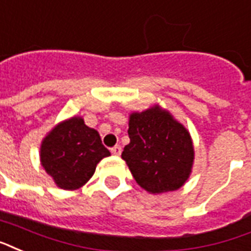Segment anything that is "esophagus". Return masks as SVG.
Returning a JSON list of instances; mask_svg holds the SVG:
<instances>
[{"instance_id": "esophagus-1", "label": "esophagus", "mask_w": 251, "mask_h": 251, "mask_svg": "<svg viewBox=\"0 0 251 251\" xmlns=\"http://www.w3.org/2000/svg\"><path fill=\"white\" fill-rule=\"evenodd\" d=\"M110 151H112V154H113V155L118 156V155H121V151H122V149H121V146H118V145H116V146L112 147V149H110Z\"/></svg>"}]
</instances>
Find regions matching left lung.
Instances as JSON below:
<instances>
[{"mask_svg":"<svg viewBox=\"0 0 251 251\" xmlns=\"http://www.w3.org/2000/svg\"><path fill=\"white\" fill-rule=\"evenodd\" d=\"M130 143L122 151L135 181L150 194L176 191L192 172L194 142L167 109L152 105L129 114Z\"/></svg>","mask_w":251,"mask_h":251,"instance_id":"8db88e82","label":"left lung"}]
</instances>
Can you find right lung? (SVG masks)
<instances>
[{"label": "right lung", "instance_id": "1", "mask_svg": "<svg viewBox=\"0 0 251 251\" xmlns=\"http://www.w3.org/2000/svg\"><path fill=\"white\" fill-rule=\"evenodd\" d=\"M109 155L99 131L88 127L79 116L53 126L39 151L45 171L59 188L67 191L83 187L93 176L99 162Z\"/></svg>", "mask_w": 251, "mask_h": 251}]
</instances>
